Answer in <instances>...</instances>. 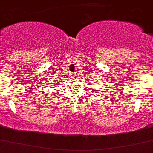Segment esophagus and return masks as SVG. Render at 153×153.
I'll return each mask as SVG.
<instances>
[{
    "mask_svg": "<svg viewBox=\"0 0 153 153\" xmlns=\"http://www.w3.org/2000/svg\"><path fill=\"white\" fill-rule=\"evenodd\" d=\"M71 75H72V78H74V77L75 76V74H74V73H71Z\"/></svg>",
    "mask_w": 153,
    "mask_h": 153,
    "instance_id": "esophagus-1",
    "label": "esophagus"
}]
</instances>
